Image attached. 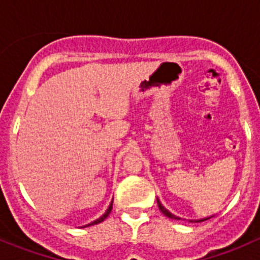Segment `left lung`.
I'll use <instances>...</instances> for the list:
<instances>
[{
	"label": "left lung",
	"mask_w": 260,
	"mask_h": 260,
	"mask_svg": "<svg viewBox=\"0 0 260 260\" xmlns=\"http://www.w3.org/2000/svg\"><path fill=\"white\" fill-rule=\"evenodd\" d=\"M157 206H158V210L161 211L162 213H164L165 216H167V217H169V219H174V220H180V217H177V216H174V215H172L171 212H169V211L167 210V208L164 207V206H162L161 203H160V201H158L157 199ZM210 219V217H207V219H202V220H198V221L197 222H201V221H204V220H208Z\"/></svg>",
	"instance_id": "1"
}]
</instances>
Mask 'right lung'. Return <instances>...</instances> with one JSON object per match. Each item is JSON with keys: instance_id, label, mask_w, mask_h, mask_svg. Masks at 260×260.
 Wrapping results in <instances>:
<instances>
[{"instance_id": "obj_1", "label": "right lung", "mask_w": 260, "mask_h": 260, "mask_svg": "<svg viewBox=\"0 0 260 260\" xmlns=\"http://www.w3.org/2000/svg\"><path fill=\"white\" fill-rule=\"evenodd\" d=\"M112 208H113V201H112V203L109 204V207L107 208V211H105L104 215L100 216V217H99L98 220H95V221H92V222H89V224L84 225V226H91V225H95V224H99V222H103L105 219H107L108 216H109V213H110V211H112ZM84 226H82V228H84Z\"/></svg>"}]
</instances>
